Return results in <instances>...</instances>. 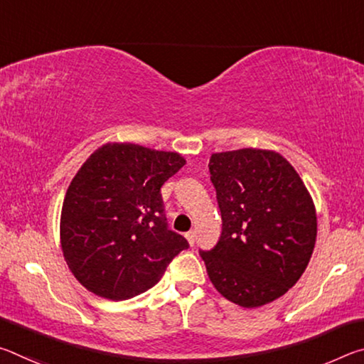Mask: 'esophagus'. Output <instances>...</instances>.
Wrapping results in <instances>:
<instances>
[{"mask_svg":"<svg viewBox=\"0 0 364 364\" xmlns=\"http://www.w3.org/2000/svg\"><path fill=\"white\" fill-rule=\"evenodd\" d=\"M184 237L188 239L189 245H194V239H196V232L194 231H188L186 234H184Z\"/></svg>","mask_w":364,"mask_h":364,"instance_id":"esophagus-1","label":"esophagus"}]
</instances>
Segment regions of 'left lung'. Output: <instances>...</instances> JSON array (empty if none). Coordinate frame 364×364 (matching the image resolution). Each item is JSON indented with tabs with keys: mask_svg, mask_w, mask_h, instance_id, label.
<instances>
[{
	"mask_svg": "<svg viewBox=\"0 0 364 364\" xmlns=\"http://www.w3.org/2000/svg\"><path fill=\"white\" fill-rule=\"evenodd\" d=\"M210 181L221 213L220 241L200 252L213 287L232 304L257 308L279 299L304 274L316 242V208L279 152H215Z\"/></svg>",
	"mask_w": 364,
	"mask_h": 364,
	"instance_id": "left-lung-1",
	"label": "left lung"
}]
</instances>
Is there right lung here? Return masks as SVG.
<instances>
[{"mask_svg":"<svg viewBox=\"0 0 364 364\" xmlns=\"http://www.w3.org/2000/svg\"><path fill=\"white\" fill-rule=\"evenodd\" d=\"M186 164L181 154L107 143L72 178L60 212V249L90 292L127 300L162 278L188 241L167 228L162 184Z\"/></svg>","mask_w":364,"mask_h":364,"instance_id":"right-lung-1","label":"right lung"}]
</instances>
